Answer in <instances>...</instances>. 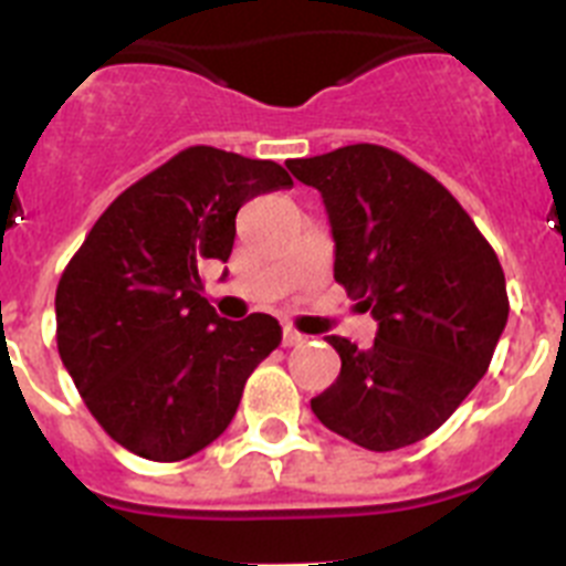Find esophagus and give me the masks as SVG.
<instances>
[{
	"label": "esophagus",
	"instance_id": "esophagus-1",
	"mask_svg": "<svg viewBox=\"0 0 566 566\" xmlns=\"http://www.w3.org/2000/svg\"><path fill=\"white\" fill-rule=\"evenodd\" d=\"M306 334H300V332H294L292 326H286L283 328V345H286V348H294V345H303L306 343Z\"/></svg>",
	"mask_w": 566,
	"mask_h": 566
}]
</instances>
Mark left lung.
Wrapping results in <instances>:
<instances>
[{
	"label": "left lung",
	"instance_id": "left-lung-1",
	"mask_svg": "<svg viewBox=\"0 0 566 566\" xmlns=\"http://www.w3.org/2000/svg\"><path fill=\"white\" fill-rule=\"evenodd\" d=\"M286 167L323 195L334 280L377 319L368 348L328 337L343 368L312 399L314 417L379 453L431 437L484 377L507 323L496 252L457 198L394 149L352 144Z\"/></svg>",
	"mask_w": 566,
	"mask_h": 566
}]
</instances>
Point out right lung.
I'll return each instance as SVG.
<instances>
[{"label":"right lung","instance_id":"right-lung-1","mask_svg":"<svg viewBox=\"0 0 566 566\" xmlns=\"http://www.w3.org/2000/svg\"><path fill=\"white\" fill-rule=\"evenodd\" d=\"M289 187L280 164L189 147L124 189L64 269L59 357L90 413L135 457L181 462L212 444L280 345L269 314L218 317L198 269L227 263L243 203Z\"/></svg>","mask_w":566,"mask_h":566}]
</instances>
